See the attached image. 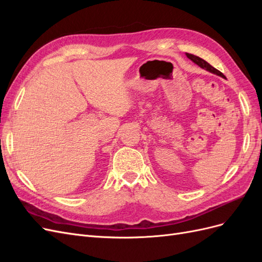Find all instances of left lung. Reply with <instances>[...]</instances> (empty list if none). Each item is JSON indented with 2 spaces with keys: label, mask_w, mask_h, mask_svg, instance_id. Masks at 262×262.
Returning <instances> with one entry per match:
<instances>
[{
  "label": "left lung",
  "mask_w": 262,
  "mask_h": 262,
  "mask_svg": "<svg viewBox=\"0 0 262 262\" xmlns=\"http://www.w3.org/2000/svg\"><path fill=\"white\" fill-rule=\"evenodd\" d=\"M186 54H187V57H188L190 60H191L192 62H194L195 64H198L200 68L209 71V72H211V73L220 75V76H222V77H225L223 73L220 72V71L216 70L215 68H213V67L210 64V63H208L205 60H203V59H201V58H199V57H196V55L191 54V53H186Z\"/></svg>",
  "instance_id": "obj_1"
}]
</instances>
